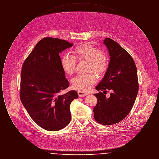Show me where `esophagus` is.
Wrapping results in <instances>:
<instances>
[{
    "instance_id": "1",
    "label": "esophagus",
    "mask_w": 159,
    "mask_h": 159,
    "mask_svg": "<svg viewBox=\"0 0 159 159\" xmlns=\"http://www.w3.org/2000/svg\"><path fill=\"white\" fill-rule=\"evenodd\" d=\"M77 93L79 95V97H85L86 95H88V93L86 92H83V91H79L77 92Z\"/></svg>"
}]
</instances>
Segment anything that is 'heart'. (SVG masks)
Masks as SVG:
<instances>
[{"label":"heart","instance_id":"obj_1","mask_svg":"<svg viewBox=\"0 0 159 159\" xmlns=\"http://www.w3.org/2000/svg\"><path fill=\"white\" fill-rule=\"evenodd\" d=\"M73 56L64 54L61 59L62 69L68 75H71L76 68V60L88 61L87 71H93L99 75L106 72L108 65V58L106 52L89 43L77 46L73 51ZM96 75L92 73L78 75L72 79L71 82L74 89L80 91H87L97 82Z\"/></svg>","mask_w":159,"mask_h":159}]
</instances>
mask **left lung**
I'll list each match as a JSON object with an SVG mask.
<instances>
[{
	"label": "left lung",
	"mask_w": 159,
	"mask_h": 159,
	"mask_svg": "<svg viewBox=\"0 0 159 159\" xmlns=\"http://www.w3.org/2000/svg\"><path fill=\"white\" fill-rule=\"evenodd\" d=\"M110 61L105 76L96 87L94 93L97 104L93 108L94 119L103 125H111L121 121L129 113L135 103L139 84L136 65L130 55L118 43L106 38ZM112 92L107 99L103 94Z\"/></svg>",
	"instance_id": "obj_1"
}]
</instances>
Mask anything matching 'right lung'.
Here are the masks:
<instances>
[{
  "mask_svg": "<svg viewBox=\"0 0 159 159\" xmlns=\"http://www.w3.org/2000/svg\"><path fill=\"white\" fill-rule=\"evenodd\" d=\"M73 45L58 38H43L23 63L21 101L33 121L47 130L57 131L67 126L71 120L70 106L79 97L76 91L60 93L69 83L59 54Z\"/></svg>",
  "mask_w": 159,
  "mask_h": 159,
  "instance_id": "obj_1",
  "label": "right lung"
}]
</instances>
